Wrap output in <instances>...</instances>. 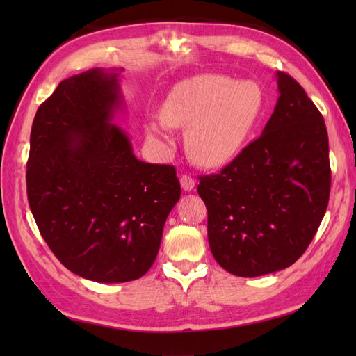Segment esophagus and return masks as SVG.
<instances>
[{
  "instance_id": "obj_1",
  "label": "esophagus",
  "mask_w": 356,
  "mask_h": 356,
  "mask_svg": "<svg viewBox=\"0 0 356 356\" xmlns=\"http://www.w3.org/2000/svg\"><path fill=\"white\" fill-rule=\"evenodd\" d=\"M180 186H182L184 191L194 190V186H195L194 179L191 176H186V174H185V176L180 177Z\"/></svg>"
}]
</instances>
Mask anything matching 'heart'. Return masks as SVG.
Returning <instances> with one entry per match:
<instances>
[{"label":"heart","instance_id":"b5f03b06","mask_svg":"<svg viewBox=\"0 0 356 356\" xmlns=\"http://www.w3.org/2000/svg\"><path fill=\"white\" fill-rule=\"evenodd\" d=\"M263 96L252 81H234L225 74L203 73L174 86L161 105L162 122L145 124L147 138L168 147L166 127L185 128V148L207 168L231 162L251 136L260 116Z\"/></svg>","mask_w":356,"mask_h":356}]
</instances>
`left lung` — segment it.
<instances>
[{"instance_id":"1","label":"left lung","mask_w":356,"mask_h":356,"mask_svg":"<svg viewBox=\"0 0 356 356\" xmlns=\"http://www.w3.org/2000/svg\"><path fill=\"white\" fill-rule=\"evenodd\" d=\"M275 78L280 96L260 138L197 185L211 252L237 277L289 268L311 245L329 203L326 124L297 81L283 72Z\"/></svg>"}]
</instances>
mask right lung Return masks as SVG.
Masks as SVG:
<instances>
[{"instance_id":"1","label":"right lung","mask_w":356,"mask_h":356,"mask_svg":"<svg viewBox=\"0 0 356 356\" xmlns=\"http://www.w3.org/2000/svg\"><path fill=\"white\" fill-rule=\"evenodd\" d=\"M122 70L64 79L30 133L27 199L38 228L67 269L97 283L147 274L180 199L174 166L139 161L115 124L127 110Z\"/></svg>"}]
</instances>
